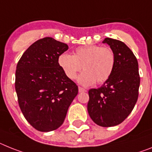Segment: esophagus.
Returning <instances> with one entry per match:
<instances>
[{"label":"esophagus","instance_id":"34e87169","mask_svg":"<svg viewBox=\"0 0 152 152\" xmlns=\"http://www.w3.org/2000/svg\"><path fill=\"white\" fill-rule=\"evenodd\" d=\"M86 92V89H84V88H82V87H79V92Z\"/></svg>","mask_w":152,"mask_h":152}]
</instances>
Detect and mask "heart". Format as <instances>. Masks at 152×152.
<instances>
[{
  "mask_svg": "<svg viewBox=\"0 0 152 152\" xmlns=\"http://www.w3.org/2000/svg\"><path fill=\"white\" fill-rule=\"evenodd\" d=\"M57 63L70 80L76 79L83 67L84 71L78 76V83L83 86H92L96 82L103 83L109 79L114 69L115 56L109 47L89 45L76 48L72 55L61 53Z\"/></svg>",
  "mask_w": 152,
  "mask_h": 152,
  "instance_id": "b5f03b06",
  "label": "heart"
}]
</instances>
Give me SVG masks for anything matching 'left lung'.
Instances as JSON below:
<instances>
[{"instance_id":"left-lung-1","label":"left lung","mask_w":152,"mask_h":152,"mask_svg":"<svg viewBox=\"0 0 152 152\" xmlns=\"http://www.w3.org/2000/svg\"><path fill=\"white\" fill-rule=\"evenodd\" d=\"M114 52L115 63L111 76L98 89L89 90L87 109L90 118L102 127L122 123L132 113L138 97V63L123 42L112 38L102 41Z\"/></svg>"}]
</instances>
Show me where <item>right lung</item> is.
<instances>
[{"label": "right lung", "instance_id": "add662e5", "mask_svg": "<svg viewBox=\"0 0 152 152\" xmlns=\"http://www.w3.org/2000/svg\"><path fill=\"white\" fill-rule=\"evenodd\" d=\"M52 37L40 39L23 53L17 65L15 89L23 116L34 129L51 132L61 126L78 86L60 68L58 56L68 50Z\"/></svg>", "mask_w": 152, "mask_h": 152}]
</instances>
